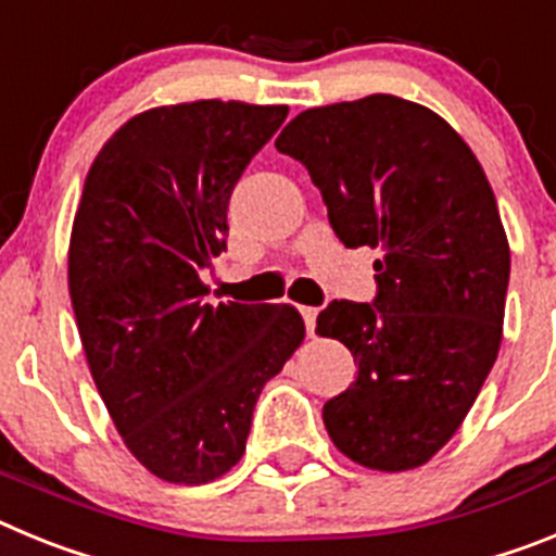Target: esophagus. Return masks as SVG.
<instances>
[{"mask_svg": "<svg viewBox=\"0 0 556 556\" xmlns=\"http://www.w3.org/2000/svg\"><path fill=\"white\" fill-rule=\"evenodd\" d=\"M301 317L306 323V333L314 337V328H317V308L314 306H301Z\"/></svg>", "mask_w": 556, "mask_h": 556, "instance_id": "obj_1", "label": "esophagus"}]
</instances>
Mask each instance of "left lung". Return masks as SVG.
I'll use <instances>...</instances> for the list:
<instances>
[{
    "instance_id": "8db88e82",
    "label": "left lung",
    "mask_w": 556,
    "mask_h": 556,
    "mask_svg": "<svg viewBox=\"0 0 556 556\" xmlns=\"http://www.w3.org/2000/svg\"><path fill=\"white\" fill-rule=\"evenodd\" d=\"M275 147L306 166L339 242L381 250L372 303L317 317L358 365L323 406L328 434L365 468H417L498 356L509 244L488 175L448 122L392 94L298 113Z\"/></svg>"
}]
</instances>
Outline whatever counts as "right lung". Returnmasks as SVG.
Segmentation results:
<instances>
[{
	"label": "right lung",
	"instance_id": "add662e5",
	"mask_svg": "<svg viewBox=\"0 0 556 556\" xmlns=\"http://www.w3.org/2000/svg\"><path fill=\"white\" fill-rule=\"evenodd\" d=\"M287 105L152 108L88 169L68 244V294L94 384L130 454L175 484L242 459L255 401L303 342L292 306L205 303L228 203Z\"/></svg>",
	"mask_w": 556,
	"mask_h": 556
}]
</instances>
